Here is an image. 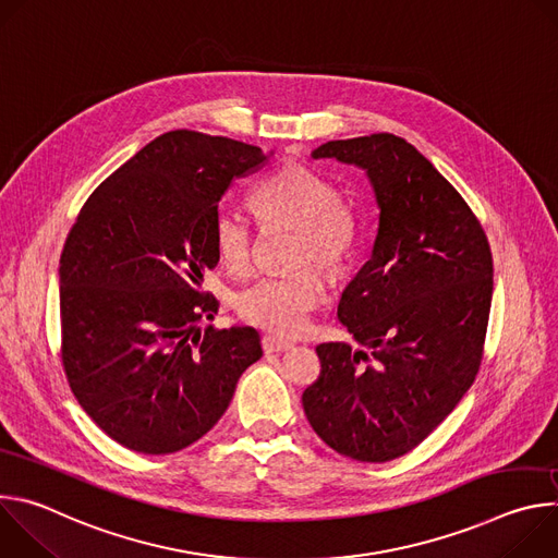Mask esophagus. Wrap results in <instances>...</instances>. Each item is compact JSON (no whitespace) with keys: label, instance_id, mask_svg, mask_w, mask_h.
Here are the masks:
<instances>
[{"label":"esophagus","instance_id":"esophagus-1","mask_svg":"<svg viewBox=\"0 0 558 558\" xmlns=\"http://www.w3.org/2000/svg\"><path fill=\"white\" fill-rule=\"evenodd\" d=\"M263 349H265V353H280V351L293 349V342L284 340V338H278V336H265L263 338Z\"/></svg>","mask_w":558,"mask_h":558}]
</instances>
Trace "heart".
<instances>
[{
    "mask_svg": "<svg viewBox=\"0 0 558 558\" xmlns=\"http://www.w3.org/2000/svg\"><path fill=\"white\" fill-rule=\"evenodd\" d=\"M252 201L265 222L298 227L293 265L340 271L351 260L360 241V216L320 172L302 163H284L254 190ZM214 243L231 271H247L256 243L252 220L233 207H220L214 216ZM325 293L320 269L302 267L247 287L238 295V311L252 325L293 336L306 327L308 313L325 300Z\"/></svg>",
    "mask_w": 558,
    "mask_h": 558,
    "instance_id": "1",
    "label": "heart"
}]
</instances>
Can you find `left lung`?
Masks as SVG:
<instances>
[{"instance_id": "8db88e82", "label": "left lung", "mask_w": 558, "mask_h": 558, "mask_svg": "<svg viewBox=\"0 0 558 558\" xmlns=\"http://www.w3.org/2000/svg\"><path fill=\"white\" fill-rule=\"evenodd\" d=\"M311 156L362 168L379 222L371 258L338 304L360 349L315 347L323 368L302 407L336 452L384 463L420 446L480 373L493 254L461 194L402 136L329 141Z\"/></svg>"}]
</instances>
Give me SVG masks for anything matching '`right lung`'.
Masks as SVG:
<instances>
[{"label": "right lung", "mask_w": 558, "mask_h": 558, "mask_svg": "<svg viewBox=\"0 0 558 558\" xmlns=\"http://www.w3.org/2000/svg\"><path fill=\"white\" fill-rule=\"evenodd\" d=\"M260 147L174 130L110 174L78 211L59 260L61 362L76 402L121 446L168 454L198 441L260 360L254 327L198 329L218 300L214 216Z\"/></svg>", "instance_id": "obj_1"}]
</instances>
